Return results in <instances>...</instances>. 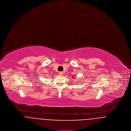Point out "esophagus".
Returning <instances> with one entry per match:
<instances>
[{"instance_id": "esophagus-1", "label": "esophagus", "mask_w": 131, "mask_h": 131, "mask_svg": "<svg viewBox=\"0 0 131 131\" xmlns=\"http://www.w3.org/2000/svg\"><path fill=\"white\" fill-rule=\"evenodd\" d=\"M59 74L60 75H63V73L62 72H59Z\"/></svg>"}]
</instances>
